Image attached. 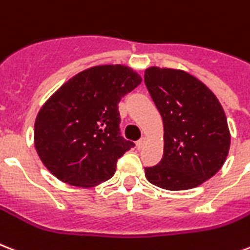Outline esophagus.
I'll use <instances>...</instances> for the list:
<instances>
[{
	"mask_svg": "<svg viewBox=\"0 0 250 250\" xmlns=\"http://www.w3.org/2000/svg\"><path fill=\"white\" fill-rule=\"evenodd\" d=\"M145 143H146V137H141V139L137 141V147H139V149H143Z\"/></svg>",
	"mask_w": 250,
	"mask_h": 250,
	"instance_id": "1",
	"label": "esophagus"
}]
</instances>
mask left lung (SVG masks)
Returning <instances> with one entry per match:
<instances>
[{"label":"left lung","mask_w":250,"mask_h":250,"mask_svg":"<svg viewBox=\"0 0 250 250\" xmlns=\"http://www.w3.org/2000/svg\"><path fill=\"white\" fill-rule=\"evenodd\" d=\"M144 79L164 125L163 158L145 168L146 178L166 190L196 188L220 171L229 154L224 109L204 83L184 70L151 66Z\"/></svg>","instance_id":"8db88e82"}]
</instances>
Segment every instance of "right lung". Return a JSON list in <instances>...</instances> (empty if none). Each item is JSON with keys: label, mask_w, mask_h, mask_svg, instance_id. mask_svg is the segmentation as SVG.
<instances>
[{"label": "right lung", "mask_w": 250, "mask_h": 250, "mask_svg": "<svg viewBox=\"0 0 250 250\" xmlns=\"http://www.w3.org/2000/svg\"><path fill=\"white\" fill-rule=\"evenodd\" d=\"M140 83L128 66H93L44 103L34 123V146L55 177L81 188L113 177L119 158L135 146L121 136L118 104Z\"/></svg>", "instance_id": "1"}]
</instances>
